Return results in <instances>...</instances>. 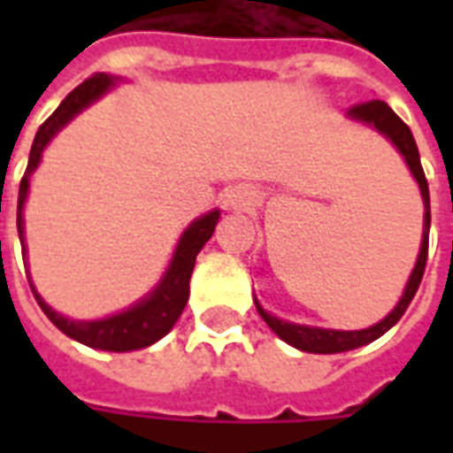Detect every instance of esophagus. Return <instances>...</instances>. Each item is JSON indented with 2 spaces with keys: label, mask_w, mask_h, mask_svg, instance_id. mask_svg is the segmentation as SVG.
Returning a JSON list of instances; mask_svg holds the SVG:
<instances>
[{
  "label": "esophagus",
  "mask_w": 453,
  "mask_h": 453,
  "mask_svg": "<svg viewBox=\"0 0 453 453\" xmlns=\"http://www.w3.org/2000/svg\"><path fill=\"white\" fill-rule=\"evenodd\" d=\"M252 203H255V198L245 188H230L226 194V206L230 211H250Z\"/></svg>",
  "instance_id": "1"
}]
</instances>
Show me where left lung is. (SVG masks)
I'll list each match as a JSON object with an SVG mask.
<instances>
[{
	"label": "left lung",
	"mask_w": 453,
	"mask_h": 453,
	"mask_svg": "<svg viewBox=\"0 0 453 453\" xmlns=\"http://www.w3.org/2000/svg\"><path fill=\"white\" fill-rule=\"evenodd\" d=\"M347 116L359 123H366L371 128H376L380 135L386 138L398 148V152L405 157L408 162L410 172L412 177L418 179L419 184V194H422V201H425V233H422V245H419V255L418 262H415V269L408 279V286L403 291V298L398 301V305L390 311L380 323L371 325L366 330H325V327H308V325H296V323H286V320H279L276 315L266 313L262 305L257 303V313L262 315L272 330H274L279 337L284 342H288L291 347L301 351H311V354H337V351H349L357 349V347H364L369 342L379 340L380 334H386L398 323L403 313L408 311L410 301L415 298L419 288V281H422V274H425V265H427V247H429V187L427 179H425V172H422V165H419V152L418 145H415V138L410 128L400 120V116L388 104L380 102V99H371V102H361L357 106H351Z\"/></svg>",
	"instance_id": "8db88e82"
}]
</instances>
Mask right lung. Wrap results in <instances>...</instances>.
Here are the masks:
<instances>
[{
	"instance_id": "add662e5",
	"label": "right lung",
	"mask_w": 453,
	"mask_h": 453,
	"mask_svg": "<svg viewBox=\"0 0 453 453\" xmlns=\"http://www.w3.org/2000/svg\"><path fill=\"white\" fill-rule=\"evenodd\" d=\"M113 84H116V80L109 77V74H92L89 80H84L77 89H73V92L65 96L63 104L53 111V116L45 120L43 126L38 128V133H35L34 145H31V155H28V167H26L21 187H19V211H16V227H19L24 255V203L26 196H28V179L34 174V169L38 167L45 145L77 113L84 111L89 104H94L99 96L109 92ZM218 218H220V211H211L206 216L194 220L184 230V235L179 237L174 257H172V262H169L167 272L162 276L157 288L150 296H145L142 301H138L133 308H128V311H123L119 315L104 318V320H70V318H65V315H60L58 311H53L50 305L45 303L34 286H31V291H34L41 311L48 315V320L60 333L73 337V340L82 342L87 347L104 351H133L150 347V344L162 340L174 327L179 315L184 311V305L188 301V279H191V272H194V265H196V255L201 252V247L211 240V235H213Z\"/></svg>"
}]
</instances>
